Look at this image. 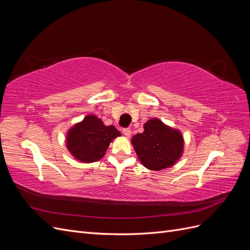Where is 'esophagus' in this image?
I'll list each match as a JSON object with an SVG mask.
<instances>
[{"instance_id":"obj_1","label":"esophagus","mask_w":250,"mask_h":250,"mask_svg":"<svg viewBox=\"0 0 250 250\" xmlns=\"http://www.w3.org/2000/svg\"><path fill=\"white\" fill-rule=\"evenodd\" d=\"M123 133H124V135H126V137H128L129 138L130 135H131V129L130 128H123Z\"/></svg>"}]
</instances>
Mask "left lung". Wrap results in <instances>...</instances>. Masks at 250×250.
<instances>
[{
	"instance_id": "8db88e82",
	"label": "left lung",
	"mask_w": 250,
	"mask_h": 250,
	"mask_svg": "<svg viewBox=\"0 0 250 250\" xmlns=\"http://www.w3.org/2000/svg\"><path fill=\"white\" fill-rule=\"evenodd\" d=\"M131 143L141 163L150 170L171 167L184 149L181 133L158 119L148 121L144 125V132L133 135Z\"/></svg>"
}]
</instances>
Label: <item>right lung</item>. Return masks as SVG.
Wrapping results in <instances>:
<instances>
[{"label":"right lung","instance_id":"obj_1","mask_svg":"<svg viewBox=\"0 0 250 250\" xmlns=\"http://www.w3.org/2000/svg\"><path fill=\"white\" fill-rule=\"evenodd\" d=\"M121 133L115 126H105L96 116H87L67 132V149L83 163L101 160L109 143Z\"/></svg>","mask_w":250,"mask_h":250}]
</instances>
